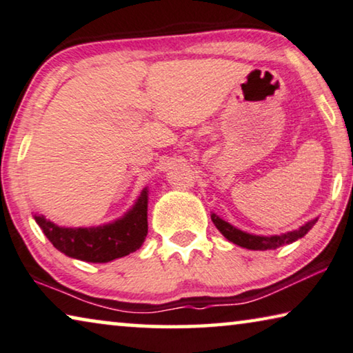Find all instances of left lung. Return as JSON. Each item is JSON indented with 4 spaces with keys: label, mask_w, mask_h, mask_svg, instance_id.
<instances>
[{
    "label": "left lung",
    "mask_w": 353,
    "mask_h": 353,
    "mask_svg": "<svg viewBox=\"0 0 353 353\" xmlns=\"http://www.w3.org/2000/svg\"><path fill=\"white\" fill-rule=\"evenodd\" d=\"M211 219H213L214 225L218 227V230L227 238V240L235 243V245L241 246V248L254 249V251H267V249H276V248H281L284 245H289V243H294L298 240V238L305 236L306 233L311 230V227L317 222V219L309 221L307 224L300 227L298 230L287 232V233H284V235L257 236V235H251V233L238 230L236 227L230 225L229 222L222 221L219 216H216V214L211 216Z\"/></svg>",
    "instance_id": "8db88e82"
}]
</instances>
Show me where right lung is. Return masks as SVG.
<instances>
[{
	"instance_id": "add662e5",
	"label": "right lung",
	"mask_w": 353,
	"mask_h": 353,
	"mask_svg": "<svg viewBox=\"0 0 353 353\" xmlns=\"http://www.w3.org/2000/svg\"><path fill=\"white\" fill-rule=\"evenodd\" d=\"M146 207L148 195L145 189L135 207L123 219L104 227L64 229L47 221L44 216L36 214L34 219L58 251L85 262L105 263L113 259L128 256L142 246L148 233Z\"/></svg>"
}]
</instances>
